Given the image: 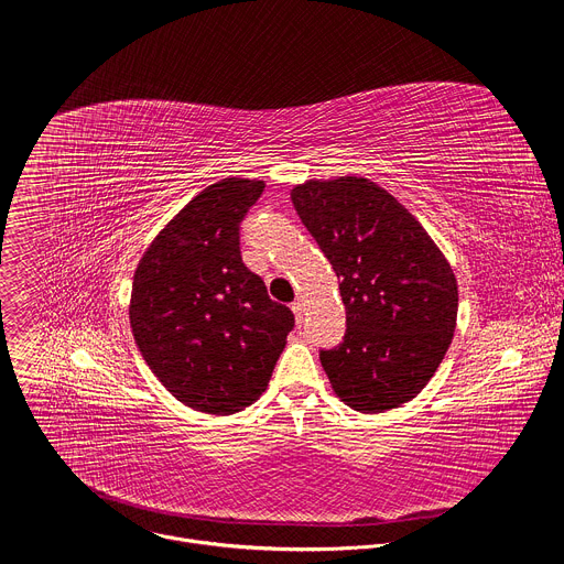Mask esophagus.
<instances>
[{"mask_svg": "<svg viewBox=\"0 0 564 564\" xmlns=\"http://www.w3.org/2000/svg\"><path fill=\"white\" fill-rule=\"evenodd\" d=\"M292 312H294L296 324L303 326V303H301V301H294V303H292Z\"/></svg>", "mask_w": 564, "mask_h": 564, "instance_id": "obj_1", "label": "esophagus"}]
</instances>
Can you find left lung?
Listing matches in <instances>:
<instances>
[{
  "instance_id": "1",
  "label": "left lung",
  "mask_w": 564,
  "mask_h": 564,
  "mask_svg": "<svg viewBox=\"0 0 564 564\" xmlns=\"http://www.w3.org/2000/svg\"><path fill=\"white\" fill-rule=\"evenodd\" d=\"M290 196L346 305L344 341L318 355L335 394L359 413L406 404L453 341L451 263L422 223L368 178L305 181Z\"/></svg>"
}]
</instances>
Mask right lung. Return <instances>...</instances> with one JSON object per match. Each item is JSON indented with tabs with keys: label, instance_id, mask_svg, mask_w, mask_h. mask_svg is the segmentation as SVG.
Instances as JSON below:
<instances>
[{
	"label": "right lung",
	"instance_id": "add662e5",
	"mask_svg": "<svg viewBox=\"0 0 564 564\" xmlns=\"http://www.w3.org/2000/svg\"><path fill=\"white\" fill-rule=\"evenodd\" d=\"M263 181L225 178L194 196L142 254L129 321L151 372L185 406L231 415L265 392L294 314L240 259L238 225Z\"/></svg>",
	"mask_w": 564,
	"mask_h": 564
}]
</instances>
